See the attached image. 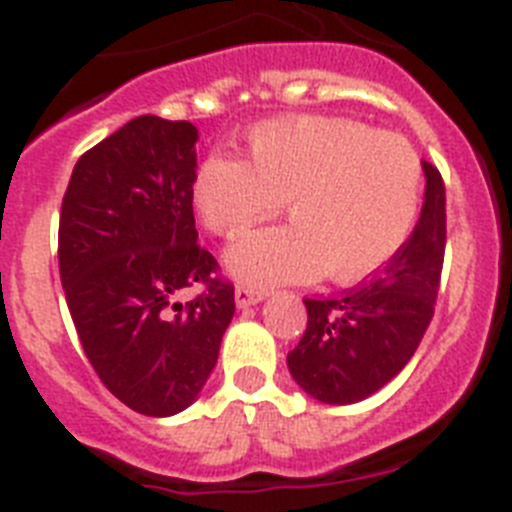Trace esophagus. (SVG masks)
Listing matches in <instances>:
<instances>
[{"mask_svg":"<svg viewBox=\"0 0 512 512\" xmlns=\"http://www.w3.org/2000/svg\"><path fill=\"white\" fill-rule=\"evenodd\" d=\"M264 297H266V292H261V289H251V287H246V284H238V287H235V305L238 307L259 305Z\"/></svg>","mask_w":512,"mask_h":512,"instance_id":"obj_1","label":"esophagus"}]
</instances>
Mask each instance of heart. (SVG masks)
<instances>
[{
	"label": "heart",
	"instance_id": "b5f03b06",
	"mask_svg": "<svg viewBox=\"0 0 512 512\" xmlns=\"http://www.w3.org/2000/svg\"><path fill=\"white\" fill-rule=\"evenodd\" d=\"M423 166L408 140L346 117H284L248 133V161L210 153L192 200L207 230L243 235L289 202L295 223L256 230L225 264L251 287L374 277L413 233Z\"/></svg>",
	"mask_w": 512,
	"mask_h": 512
}]
</instances>
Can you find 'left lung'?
Instances as JSON below:
<instances>
[{
    "label": "left lung",
    "instance_id": "obj_1",
    "mask_svg": "<svg viewBox=\"0 0 512 512\" xmlns=\"http://www.w3.org/2000/svg\"><path fill=\"white\" fill-rule=\"evenodd\" d=\"M425 202L408 243L369 282L307 297V328L287 354L289 374L328 405L366 400L405 369L431 325L446 251V187L423 161Z\"/></svg>",
    "mask_w": 512,
    "mask_h": 512
}]
</instances>
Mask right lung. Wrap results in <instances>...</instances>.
<instances>
[{
	"mask_svg": "<svg viewBox=\"0 0 512 512\" xmlns=\"http://www.w3.org/2000/svg\"><path fill=\"white\" fill-rule=\"evenodd\" d=\"M197 128L140 115L76 161L63 194L58 269L81 348L130 410L189 408L233 320V284L197 243ZM202 283L189 303L178 295Z\"/></svg>",
	"mask_w": 512,
	"mask_h": 512,
	"instance_id": "1",
	"label": "right lung"
}]
</instances>
